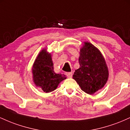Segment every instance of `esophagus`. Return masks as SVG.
<instances>
[{
  "mask_svg": "<svg viewBox=\"0 0 130 130\" xmlns=\"http://www.w3.org/2000/svg\"><path fill=\"white\" fill-rule=\"evenodd\" d=\"M66 75L67 77H71L73 76V73H72V72H67V73H66Z\"/></svg>",
  "mask_w": 130,
  "mask_h": 130,
  "instance_id": "esophagus-1",
  "label": "esophagus"
}]
</instances>
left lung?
I'll list each match as a JSON object with an SVG mask.
<instances>
[{"label": "left lung", "mask_w": 130, "mask_h": 130, "mask_svg": "<svg viewBox=\"0 0 130 130\" xmlns=\"http://www.w3.org/2000/svg\"><path fill=\"white\" fill-rule=\"evenodd\" d=\"M79 68L73 78L86 93L93 94L104 87L108 79V67L100 51L93 44L85 42L80 49Z\"/></svg>", "instance_id": "left-lung-1"}]
</instances>
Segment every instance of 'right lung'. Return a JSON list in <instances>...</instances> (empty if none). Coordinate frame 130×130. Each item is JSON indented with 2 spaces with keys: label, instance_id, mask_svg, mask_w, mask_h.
Masks as SVG:
<instances>
[{
  "label": "right lung",
  "instance_id": "obj_1",
  "mask_svg": "<svg viewBox=\"0 0 130 130\" xmlns=\"http://www.w3.org/2000/svg\"><path fill=\"white\" fill-rule=\"evenodd\" d=\"M34 82L46 93L53 92L62 80L66 79L65 75L56 74L54 71L51 54L46 50L40 52L32 68Z\"/></svg>",
  "mask_w": 130,
  "mask_h": 130
}]
</instances>
